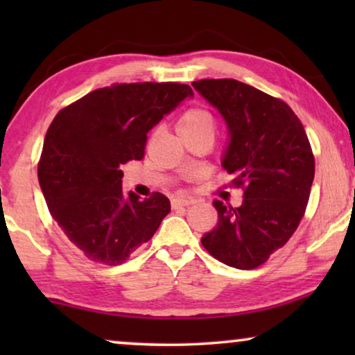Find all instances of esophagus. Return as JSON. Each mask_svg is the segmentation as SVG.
<instances>
[{
    "label": "esophagus",
    "instance_id": "34e87169",
    "mask_svg": "<svg viewBox=\"0 0 355 355\" xmlns=\"http://www.w3.org/2000/svg\"><path fill=\"white\" fill-rule=\"evenodd\" d=\"M193 200L191 197H173L171 198V205L173 208H181V207H187L191 205Z\"/></svg>",
    "mask_w": 355,
    "mask_h": 355
}]
</instances>
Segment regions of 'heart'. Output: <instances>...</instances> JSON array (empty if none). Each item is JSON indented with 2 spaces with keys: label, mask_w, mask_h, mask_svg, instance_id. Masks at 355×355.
Returning <instances> with one entry per match:
<instances>
[{
  "label": "heart",
  "mask_w": 355,
  "mask_h": 355,
  "mask_svg": "<svg viewBox=\"0 0 355 355\" xmlns=\"http://www.w3.org/2000/svg\"><path fill=\"white\" fill-rule=\"evenodd\" d=\"M213 116L203 108H191L184 113L181 118L178 119L176 129L178 134L191 132V130H200V129H213Z\"/></svg>",
  "instance_id": "obj_1"
}]
</instances>
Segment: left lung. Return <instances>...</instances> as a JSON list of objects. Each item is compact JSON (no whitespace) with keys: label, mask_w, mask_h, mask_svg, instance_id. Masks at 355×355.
I'll use <instances>...</instances> for the list:
<instances>
[{"label":"left lung","mask_w":355,"mask_h":355,"mask_svg":"<svg viewBox=\"0 0 355 355\" xmlns=\"http://www.w3.org/2000/svg\"><path fill=\"white\" fill-rule=\"evenodd\" d=\"M193 89L227 128L221 166L244 187L239 207L213 200L218 223L202 237L216 260L239 270L265 263L297 230L315 162L307 134L283 100L234 79H203Z\"/></svg>","instance_id":"8db88e82"}]
</instances>
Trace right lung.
<instances>
[{"mask_svg":"<svg viewBox=\"0 0 355 355\" xmlns=\"http://www.w3.org/2000/svg\"><path fill=\"white\" fill-rule=\"evenodd\" d=\"M193 92L176 82L105 87L53 119L38 163L48 210L90 260L119 265L150 241L171 211L163 193L123 191L121 166L142 159L147 134Z\"/></svg>","mask_w":355,"mask_h":355,"instance_id":"right-lung-1","label":"right lung"}]
</instances>
